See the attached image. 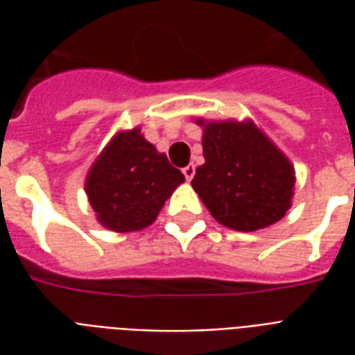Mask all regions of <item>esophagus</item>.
<instances>
[{"instance_id":"1","label":"esophagus","mask_w":355,"mask_h":355,"mask_svg":"<svg viewBox=\"0 0 355 355\" xmlns=\"http://www.w3.org/2000/svg\"><path fill=\"white\" fill-rule=\"evenodd\" d=\"M182 173H184L186 180H192L193 175H196V167H193V163H190V165H186L184 169H182Z\"/></svg>"}]
</instances>
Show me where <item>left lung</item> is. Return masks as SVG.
<instances>
[{
    "instance_id": "1",
    "label": "left lung",
    "mask_w": 355,
    "mask_h": 355,
    "mask_svg": "<svg viewBox=\"0 0 355 355\" xmlns=\"http://www.w3.org/2000/svg\"><path fill=\"white\" fill-rule=\"evenodd\" d=\"M203 157L193 190L216 223L254 232L282 220L295 190V167L272 140L247 121H205Z\"/></svg>"
}]
</instances>
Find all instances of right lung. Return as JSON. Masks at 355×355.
Returning a JSON list of instances; mask_svg holds the SVG:
<instances>
[{"mask_svg": "<svg viewBox=\"0 0 355 355\" xmlns=\"http://www.w3.org/2000/svg\"><path fill=\"white\" fill-rule=\"evenodd\" d=\"M182 182L184 175L135 127L117 132L94 159L85 178V193L96 220L123 234L154 223Z\"/></svg>", "mask_w": 355, "mask_h": 355, "instance_id": "obj_1", "label": "right lung"}]
</instances>
